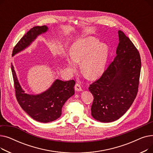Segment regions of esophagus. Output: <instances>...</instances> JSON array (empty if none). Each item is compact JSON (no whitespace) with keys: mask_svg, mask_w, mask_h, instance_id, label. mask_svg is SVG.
Masks as SVG:
<instances>
[{"mask_svg":"<svg viewBox=\"0 0 153 153\" xmlns=\"http://www.w3.org/2000/svg\"><path fill=\"white\" fill-rule=\"evenodd\" d=\"M74 89H75V91H78V92H79V91H82V87H81V85L79 84H77V83L75 85Z\"/></svg>","mask_w":153,"mask_h":153,"instance_id":"obj_1","label":"esophagus"}]
</instances>
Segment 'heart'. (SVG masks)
Returning <instances> with one entry per match:
<instances>
[{
    "label": "heart",
    "instance_id": "obj_1",
    "mask_svg": "<svg viewBox=\"0 0 153 153\" xmlns=\"http://www.w3.org/2000/svg\"><path fill=\"white\" fill-rule=\"evenodd\" d=\"M108 48L100 44L98 39L89 36L79 39L72 45L70 54L66 56V62L71 70H75L78 63L85 77L90 79L99 77L105 69Z\"/></svg>",
    "mask_w": 153,
    "mask_h": 153
}]
</instances>
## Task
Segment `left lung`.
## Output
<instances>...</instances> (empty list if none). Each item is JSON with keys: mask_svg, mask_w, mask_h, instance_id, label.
I'll list each match as a JSON object with an SVG mask.
<instances>
[{"mask_svg": "<svg viewBox=\"0 0 153 153\" xmlns=\"http://www.w3.org/2000/svg\"><path fill=\"white\" fill-rule=\"evenodd\" d=\"M114 58L101 77L90 85L94 96L91 115L103 123L114 122L131 106L138 91L141 58L130 38L118 31Z\"/></svg>", "mask_w": 153, "mask_h": 153, "instance_id": "1", "label": "left lung"}]
</instances>
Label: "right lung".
<instances>
[{"label":"right lung","mask_w":153,"mask_h":153,"mask_svg":"<svg viewBox=\"0 0 153 153\" xmlns=\"http://www.w3.org/2000/svg\"><path fill=\"white\" fill-rule=\"evenodd\" d=\"M46 25L31 28L14 47L12 56L28 48L38 36L46 33ZM12 76L17 100L22 109L36 121L42 123L53 122L62 114L64 104L74 94V80L62 81L56 79L46 91L36 95L27 94L22 88L16 75L13 64H11Z\"/></svg>","instance_id":"obj_1"}]
</instances>
